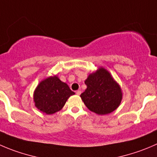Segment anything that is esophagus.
I'll return each instance as SVG.
<instances>
[{
	"label": "esophagus",
	"mask_w": 157,
	"mask_h": 157,
	"mask_svg": "<svg viewBox=\"0 0 157 157\" xmlns=\"http://www.w3.org/2000/svg\"><path fill=\"white\" fill-rule=\"evenodd\" d=\"M76 94H77V95H80V94H81V91H80V90H77Z\"/></svg>",
	"instance_id": "obj_1"
}]
</instances>
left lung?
I'll return each instance as SVG.
<instances>
[{
    "label": "left lung",
    "mask_w": 157,
    "mask_h": 157,
    "mask_svg": "<svg viewBox=\"0 0 157 157\" xmlns=\"http://www.w3.org/2000/svg\"><path fill=\"white\" fill-rule=\"evenodd\" d=\"M86 89L80 97L86 107L99 115L115 110L122 100V92L118 83L104 68L90 74L85 80Z\"/></svg>",
    "instance_id": "1"
}]
</instances>
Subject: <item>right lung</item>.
<instances>
[{"instance_id": "add662e5", "label": "right lung", "mask_w": 157, "mask_h": 157, "mask_svg": "<svg viewBox=\"0 0 157 157\" xmlns=\"http://www.w3.org/2000/svg\"><path fill=\"white\" fill-rule=\"evenodd\" d=\"M75 94L67 83L57 76L50 77L40 82L33 94L35 106L47 114H53L60 110L67 99Z\"/></svg>"}]
</instances>
